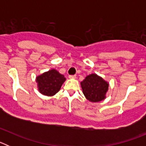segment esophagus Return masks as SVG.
<instances>
[{
  "label": "esophagus",
  "mask_w": 146,
  "mask_h": 146,
  "mask_svg": "<svg viewBox=\"0 0 146 146\" xmlns=\"http://www.w3.org/2000/svg\"><path fill=\"white\" fill-rule=\"evenodd\" d=\"M69 78H70V79H75L76 75H69Z\"/></svg>",
  "instance_id": "1"
}]
</instances>
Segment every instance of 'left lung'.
<instances>
[{
	"instance_id": "8db88e82",
	"label": "left lung",
	"mask_w": 146,
	"mask_h": 146,
	"mask_svg": "<svg viewBox=\"0 0 146 146\" xmlns=\"http://www.w3.org/2000/svg\"><path fill=\"white\" fill-rule=\"evenodd\" d=\"M82 93L91 102H98L105 99L109 83L96 74L88 75L80 82Z\"/></svg>"
}]
</instances>
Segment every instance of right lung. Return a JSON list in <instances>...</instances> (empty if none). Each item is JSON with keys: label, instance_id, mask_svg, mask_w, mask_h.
I'll return each instance as SVG.
<instances>
[{"label": "right lung", "instance_id": "add662e5", "mask_svg": "<svg viewBox=\"0 0 146 146\" xmlns=\"http://www.w3.org/2000/svg\"><path fill=\"white\" fill-rule=\"evenodd\" d=\"M65 80L64 76L55 69H51L36 77L39 92L45 96H50L58 92Z\"/></svg>", "mask_w": 146, "mask_h": 146}]
</instances>
